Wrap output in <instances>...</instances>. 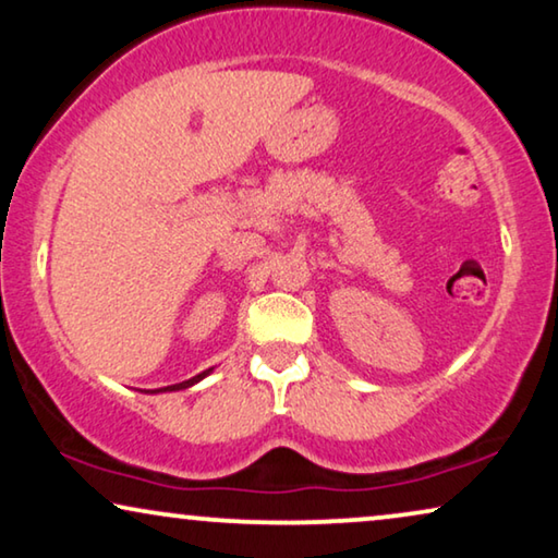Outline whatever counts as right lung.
<instances>
[{"label":"right lung","instance_id":"1","mask_svg":"<svg viewBox=\"0 0 558 558\" xmlns=\"http://www.w3.org/2000/svg\"><path fill=\"white\" fill-rule=\"evenodd\" d=\"M211 373H214V367H208V369H204V373L196 375V377L183 379V383H175V385H168V387H160V390H153V392H175V390H185V387L201 383V379H204L206 375H211Z\"/></svg>","mask_w":558,"mask_h":558}]
</instances>
